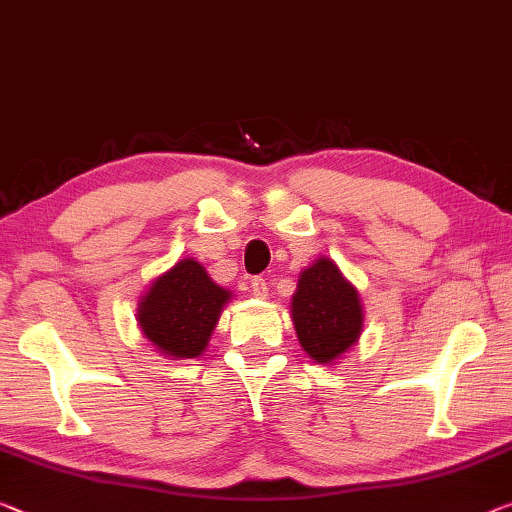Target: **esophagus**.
Returning <instances> with one entry per match:
<instances>
[{"instance_id":"1","label":"esophagus","mask_w":512,"mask_h":512,"mask_svg":"<svg viewBox=\"0 0 512 512\" xmlns=\"http://www.w3.org/2000/svg\"><path fill=\"white\" fill-rule=\"evenodd\" d=\"M251 293H254L256 297H261V300H265V297H267V281L263 277L251 279Z\"/></svg>"}]
</instances>
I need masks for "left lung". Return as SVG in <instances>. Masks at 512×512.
<instances>
[{"label": "left lung", "instance_id": "left-lung-1", "mask_svg": "<svg viewBox=\"0 0 512 512\" xmlns=\"http://www.w3.org/2000/svg\"><path fill=\"white\" fill-rule=\"evenodd\" d=\"M361 304L352 283L329 258L306 267L293 297V322L302 348L318 364H329L357 343Z\"/></svg>", "mask_w": 512, "mask_h": 512}]
</instances>
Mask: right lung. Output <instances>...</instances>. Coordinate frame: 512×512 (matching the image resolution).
Wrapping results in <instances>:
<instances>
[{"label":"right lung","instance_id":"1","mask_svg":"<svg viewBox=\"0 0 512 512\" xmlns=\"http://www.w3.org/2000/svg\"><path fill=\"white\" fill-rule=\"evenodd\" d=\"M229 297L199 263L185 258L162 274L139 304L141 332L164 355L194 359L206 350Z\"/></svg>","mask_w":512,"mask_h":512}]
</instances>
